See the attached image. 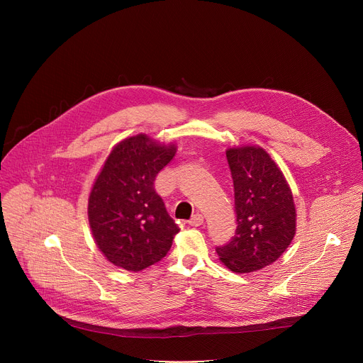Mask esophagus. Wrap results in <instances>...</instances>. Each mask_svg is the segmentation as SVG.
I'll list each match as a JSON object with an SVG mask.
<instances>
[{"label": "esophagus", "instance_id": "34e87169", "mask_svg": "<svg viewBox=\"0 0 363 363\" xmlns=\"http://www.w3.org/2000/svg\"><path fill=\"white\" fill-rule=\"evenodd\" d=\"M189 223V225H192V227H199L202 223H203V217H202V214H195V216H192V218L188 221Z\"/></svg>", "mask_w": 363, "mask_h": 363}]
</instances>
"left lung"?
Segmentation results:
<instances>
[{
	"label": "left lung",
	"instance_id": "8db88e82",
	"mask_svg": "<svg viewBox=\"0 0 363 363\" xmlns=\"http://www.w3.org/2000/svg\"><path fill=\"white\" fill-rule=\"evenodd\" d=\"M234 184L235 235L217 247L234 273H251L274 263L296 234V205L277 164L260 146L227 149Z\"/></svg>",
	"mask_w": 363,
	"mask_h": 363
}]
</instances>
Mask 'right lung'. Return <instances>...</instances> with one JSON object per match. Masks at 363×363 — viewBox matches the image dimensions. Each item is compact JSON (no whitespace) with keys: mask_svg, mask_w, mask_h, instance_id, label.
Masks as SVG:
<instances>
[{"mask_svg":"<svg viewBox=\"0 0 363 363\" xmlns=\"http://www.w3.org/2000/svg\"><path fill=\"white\" fill-rule=\"evenodd\" d=\"M175 152L174 143L139 133L119 142L97 175L87 216L96 245L112 264L136 273L169 251L179 228L153 182Z\"/></svg>","mask_w":363,"mask_h":363,"instance_id":"obj_1","label":"right lung"}]
</instances>
